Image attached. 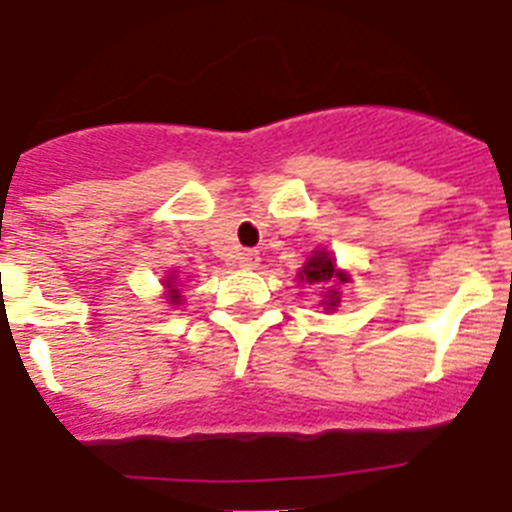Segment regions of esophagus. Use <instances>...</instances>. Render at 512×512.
<instances>
[{
	"label": "esophagus",
	"mask_w": 512,
	"mask_h": 512,
	"mask_svg": "<svg viewBox=\"0 0 512 512\" xmlns=\"http://www.w3.org/2000/svg\"><path fill=\"white\" fill-rule=\"evenodd\" d=\"M238 264L246 266V269H253V266L259 264V253H256V251H240L238 253Z\"/></svg>",
	"instance_id": "1"
}]
</instances>
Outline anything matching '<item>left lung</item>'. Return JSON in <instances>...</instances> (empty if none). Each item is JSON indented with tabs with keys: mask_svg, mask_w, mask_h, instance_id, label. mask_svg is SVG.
Wrapping results in <instances>:
<instances>
[{
	"mask_svg": "<svg viewBox=\"0 0 512 512\" xmlns=\"http://www.w3.org/2000/svg\"><path fill=\"white\" fill-rule=\"evenodd\" d=\"M301 280H306L308 285H329V282H332V280L345 282V277H342V274L337 272L335 261H332V256H329V253L316 251L314 256L308 259V264L303 266ZM337 303H340L337 293H335V290H329V293L324 295V306L335 308Z\"/></svg>",
	"mask_w": 512,
	"mask_h": 512,
	"instance_id": "obj_1",
	"label": "left lung"
}]
</instances>
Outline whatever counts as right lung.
I'll list each match as a JSON object with an SVG mask.
<instances>
[{"mask_svg":"<svg viewBox=\"0 0 512 512\" xmlns=\"http://www.w3.org/2000/svg\"><path fill=\"white\" fill-rule=\"evenodd\" d=\"M177 298H180V295H177V290H175V295H172V301H175V303H177Z\"/></svg>","mask_w":512,"mask_h":512,"instance_id":"1","label":"right lung"}]
</instances>
